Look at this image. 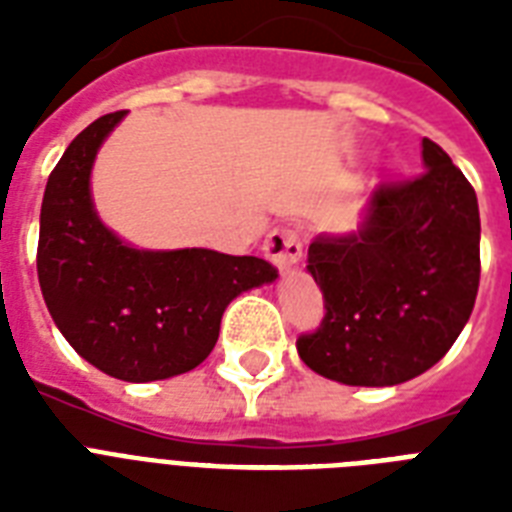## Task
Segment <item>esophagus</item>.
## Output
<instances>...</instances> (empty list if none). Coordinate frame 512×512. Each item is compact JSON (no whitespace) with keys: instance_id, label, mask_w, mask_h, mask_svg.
<instances>
[{"instance_id":"esophagus-1","label":"esophagus","mask_w":512,"mask_h":512,"mask_svg":"<svg viewBox=\"0 0 512 512\" xmlns=\"http://www.w3.org/2000/svg\"><path fill=\"white\" fill-rule=\"evenodd\" d=\"M263 252L279 271H292L303 257V239L295 228H273L265 239Z\"/></svg>"}]
</instances>
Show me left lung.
Here are the masks:
<instances>
[{"mask_svg":"<svg viewBox=\"0 0 512 512\" xmlns=\"http://www.w3.org/2000/svg\"><path fill=\"white\" fill-rule=\"evenodd\" d=\"M422 164L420 175L374 188L361 231L308 247L327 313L316 332L297 337V353L327 380L364 388L412 380L446 356L473 313L476 191L428 138Z\"/></svg>","mask_w":512,"mask_h":512,"instance_id":"8db88e82","label":"left lung"}]
</instances>
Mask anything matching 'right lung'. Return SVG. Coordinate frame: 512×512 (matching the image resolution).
I'll return each instance as SVG.
<instances>
[{
  "label": "right lung",
  "mask_w": 512,
  "mask_h": 512,
  "mask_svg": "<svg viewBox=\"0 0 512 512\" xmlns=\"http://www.w3.org/2000/svg\"><path fill=\"white\" fill-rule=\"evenodd\" d=\"M124 114L95 119L50 172L36 273L52 321L79 356L116 380H167L212 353L233 297L279 271L263 257L215 249H132L100 223L90 196L92 162Z\"/></svg>",
  "instance_id": "right-lung-1"
}]
</instances>
